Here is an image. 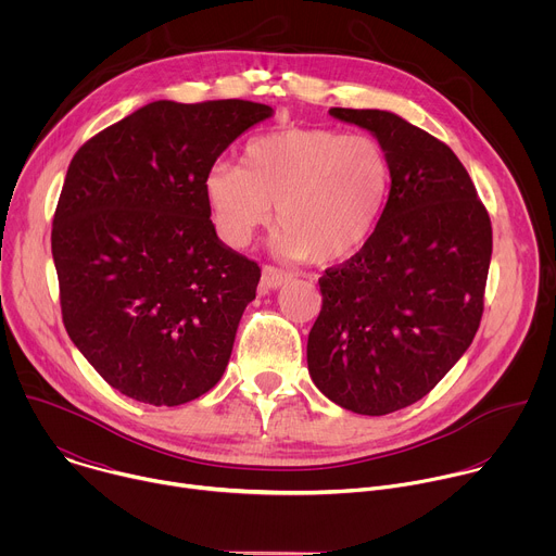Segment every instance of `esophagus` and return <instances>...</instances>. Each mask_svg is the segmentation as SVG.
<instances>
[{"label": "esophagus", "mask_w": 556, "mask_h": 556, "mask_svg": "<svg viewBox=\"0 0 556 556\" xmlns=\"http://www.w3.org/2000/svg\"><path fill=\"white\" fill-rule=\"evenodd\" d=\"M290 281V275L275 268V266H264L262 270V281H260V290L268 292V290H277L281 286H286Z\"/></svg>", "instance_id": "obj_1"}]
</instances>
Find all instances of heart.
<instances>
[{
  "mask_svg": "<svg viewBox=\"0 0 556 556\" xmlns=\"http://www.w3.org/2000/svg\"><path fill=\"white\" fill-rule=\"evenodd\" d=\"M244 165L217 161L204 176L215 226L230 247H247L270 222L273 249L290 262L339 264L374 232L391 185L384 144L332 127H283L247 142Z\"/></svg>",
  "mask_w": 556,
  "mask_h": 556,
  "instance_id": "heart-1",
  "label": "heart"
}]
</instances>
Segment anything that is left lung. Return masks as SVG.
I'll list each match as a JSON object with an SVG mask.
<instances>
[{"mask_svg": "<svg viewBox=\"0 0 556 556\" xmlns=\"http://www.w3.org/2000/svg\"><path fill=\"white\" fill-rule=\"evenodd\" d=\"M330 114L384 144L391 187L365 247L319 279L307 371L339 407L384 416L425 399L472 343L493 228L442 140L384 110Z\"/></svg>", "mask_w": 556, "mask_h": 556, "instance_id": "obj_1", "label": "left lung"}]
</instances>
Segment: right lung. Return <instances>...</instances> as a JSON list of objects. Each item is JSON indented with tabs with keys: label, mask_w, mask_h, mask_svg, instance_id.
<instances>
[{
	"label": "right lung",
	"mask_w": 556,
	"mask_h": 556,
	"mask_svg": "<svg viewBox=\"0 0 556 556\" xmlns=\"http://www.w3.org/2000/svg\"><path fill=\"white\" fill-rule=\"evenodd\" d=\"M273 108L153 101L72 157L52 222L63 326L138 403L176 407L222 378L260 266L215 232L204 176Z\"/></svg>",
	"instance_id": "obj_1"
}]
</instances>
